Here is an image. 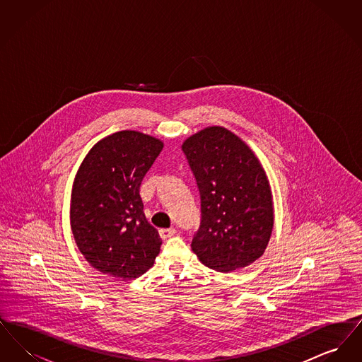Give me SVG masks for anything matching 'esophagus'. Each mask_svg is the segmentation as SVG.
<instances>
[{
	"label": "esophagus",
	"mask_w": 362,
	"mask_h": 362,
	"mask_svg": "<svg viewBox=\"0 0 362 362\" xmlns=\"http://www.w3.org/2000/svg\"><path fill=\"white\" fill-rule=\"evenodd\" d=\"M158 233H160V238L163 240H167V239H170L171 236L176 233V229L175 228H164V229H160Z\"/></svg>",
	"instance_id": "34e87169"
}]
</instances>
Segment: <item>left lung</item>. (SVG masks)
I'll use <instances>...</instances> for the list:
<instances>
[{
	"mask_svg": "<svg viewBox=\"0 0 362 362\" xmlns=\"http://www.w3.org/2000/svg\"><path fill=\"white\" fill-rule=\"evenodd\" d=\"M182 149L201 195L192 251L221 273L251 264L263 255L274 224L272 189L258 158L220 126L187 138Z\"/></svg>",
	"mask_w": 362,
	"mask_h": 362,
	"instance_id": "1",
	"label": "left lung"
}]
</instances>
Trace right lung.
I'll return each instance as SVG.
<instances>
[{"label": "right lung", "mask_w": 362, "mask_h": 362, "mask_svg": "<svg viewBox=\"0 0 362 362\" xmlns=\"http://www.w3.org/2000/svg\"><path fill=\"white\" fill-rule=\"evenodd\" d=\"M163 149L160 139L123 130L99 141L76 175L70 224L84 258L122 281L148 272L161 239L144 214L139 186Z\"/></svg>", "instance_id": "right-lung-1"}]
</instances>
